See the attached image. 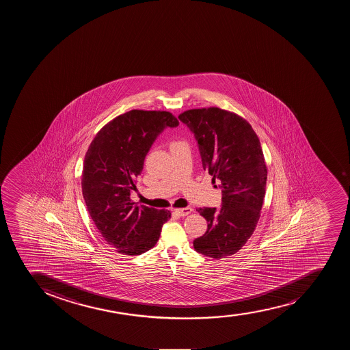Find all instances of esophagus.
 Instances as JSON below:
<instances>
[{"label":"esophagus","instance_id":"obj_1","mask_svg":"<svg viewBox=\"0 0 350 350\" xmlns=\"http://www.w3.org/2000/svg\"><path fill=\"white\" fill-rule=\"evenodd\" d=\"M191 211H193V208H189V206H187V208H176V210H174V212H176L178 215H180V217L188 215Z\"/></svg>","mask_w":350,"mask_h":350}]
</instances>
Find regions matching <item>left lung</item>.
<instances>
[{
    "label": "left lung",
    "instance_id": "left-lung-1",
    "mask_svg": "<svg viewBox=\"0 0 350 350\" xmlns=\"http://www.w3.org/2000/svg\"><path fill=\"white\" fill-rule=\"evenodd\" d=\"M178 118L194 133L203 169L222 193L220 210L198 208L208 230L195 239L194 249L217 260L232 256L252 236L266 194L267 166L259 138L249 122L221 108H195Z\"/></svg>",
    "mask_w": 350,
    "mask_h": 350
}]
</instances>
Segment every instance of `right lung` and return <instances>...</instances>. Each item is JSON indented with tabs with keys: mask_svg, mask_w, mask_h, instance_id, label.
Here are the masks:
<instances>
[{
	"mask_svg": "<svg viewBox=\"0 0 350 350\" xmlns=\"http://www.w3.org/2000/svg\"><path fill=\"white\" fill-rule=\"evenodd\" d=\"M178 124L170 111L132 109L104 125L85 152L84 201L101 236L118 253L138 256L152 249L171 218L169 210L135 205L130 194L156 137Z\"/></svg>",
	"mask_w": 350,
	"mask_h": 350,
	"instance_id": "right-lung-1",
	"label": "right lung"
}]
</instances>
